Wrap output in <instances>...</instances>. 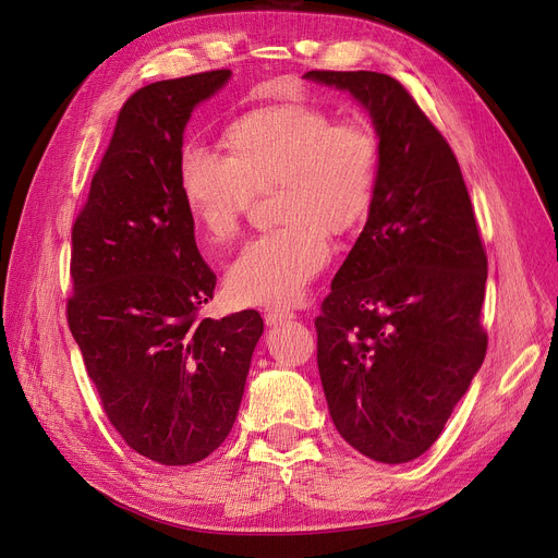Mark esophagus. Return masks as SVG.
<instances>
[{
  "label": "esophagus",
  "instance_id": "esophagus-1",
  "mask_svg": "<svg viewBox=\"0 0 558 558\" xmlns=\"http://www.w3.org/2000/svg\"><path fill=\"white\" fill-rule=\"evenodd\" d=\"M291 318H294V314L284 312V310H267V312H264V324H267V326H278V324H284V320H291Z\"/></svg>",
  "mask_w": 558,
  "mask_h": 558
}]
</instances>
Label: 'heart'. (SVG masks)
<instances>
[{
	"label": "heart",
	"instance_id": "1",
	"mask_svg": "<svg viewBox=\"0 0 558 558\" xmlns=\"http://www.w3.org/2000/svg\"><path fill=\"white\" fill-rule=\"evenodd\" d=\"M228 156L185 144L179 190L213 246L238 238L257 192L274 194L276 219L230 264L226 284L240 305L287 307L326 269L330 234L357 230L373 213L383 142L364 120H341L318 104L257 106L226 126Z\"/></svg>",
	"mask_w": 558,
	"mask_h": 558
}]
</instances>
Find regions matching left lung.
Instances as JSON below:
<instances>
[{
    "instance_id": "1",
    "label": "left lung",
    "mask_w": 558,
    "mask_h": 558,
    "mask_svg": "<svg viewBox=\"0 0 558 558\" xmlns=\"http://www.w3.org/2000/svg\"><path fill=\"white\" fill-rule=\"evenodd\" d=\"M305 76L353 95L383 142L375 208L314 318L320 385L350 446L404 463L441 436L486 357V248L448 140L400 81Z\"/></svg>"
}]
</instances>
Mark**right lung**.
<instances>
[{"label": "right lung", "instance_id": "obj_1", "mask_svg": "<svg viewBox=\"0 0 558 558\" xmlns=\"http://www.w3.org/2000/svg\"><path fill=\"white\" fill-rule=\"evenodd\" d=\"M228 78L213 70L133 93L72 226L68 326L110 425L162 465L226 441L264 330L255 310L201 316L217 276L179 190L185 124Z\"/></svg>", "mask_w": 558, "mask_h": 558}]
</instances>
